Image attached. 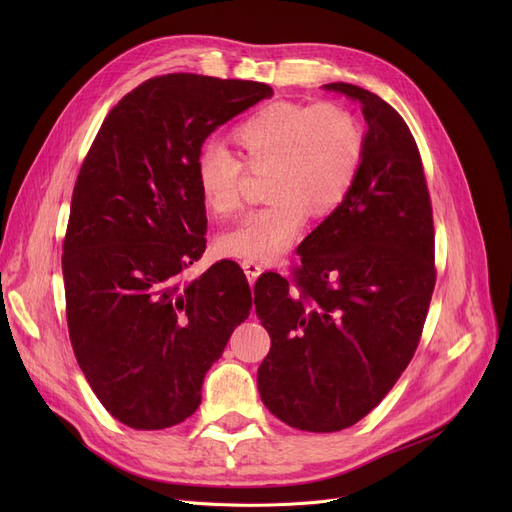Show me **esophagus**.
Here are the masks:
<instances>
[{"label": "esophagus", "mask_w": 512, "mask_h": 512, "mask_svg": "<svg viewBox=\"0 0 512 512\" xmlns=\"http://www.w3.org/2000/svg\"><path fill=\"white\" fill-rule=\"evenodd\" d=\"M242 270H245V274H247V278H249V284L253 286L255 280L259 278V274L263 272V267H261V263H257V261L245 259V261H242Z\"/></svg>", "instance_id": "34e87169"}]
</instances>
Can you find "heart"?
<instances>
[{
    "mask_svg": "<svg viewBox=\"0 0 512 512\" xmlns=\"http://www.w3.org/2000/svg\"><path fill=\"white\" fill-rule=\"evenodd\" d=\"M240 159L222 147L199 153L195 180L207 211L226 218L242 207L247 172L265 174L267 205L220 238L228 257L272 261L288 251L305 218L326 220L351 197L365 161L361 120L336 103L276 101L232 130Z\"/></svg>",
    "mask_w": 512,
    "mask_h": 512,
    "instance_id": "obj_1",
    "label": "heart"
}]
</instances>
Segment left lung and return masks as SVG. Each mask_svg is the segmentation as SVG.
Masks as SVG:
<instances>
[{
    "mask_svg": "<svg viewBox=\"0 0 512 512\" xmlns=\"http://www.w3.org/2000/svg\"><path fill=\"white\" fill-rule=\"evenodd\" d=\"M361 103L365 161L348 201L297 249L292 280L263 274L255 311L272 338L257 371L263 405L303 432L361 421L411 363L436 286L434 215L413 134L390 103Z\"/></svg>",
    "mask_w": 512,
    "mask_h": 512,
    "instance_id": "8db88e82",
    "label": "left lung"
}]
</instances>
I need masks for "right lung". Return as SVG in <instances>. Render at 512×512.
Returning <instances> with one entry per match:
<instances>
[{
	"instance_id": "add662e5",
	"label": "right lung",
	"mask_w": 512,
	"mask_h": 512,
	"mask_svg": "<svg viewBox=\"0 0 512 512\" xmlns=\"http://www.w3.org/2000/svg\"><path fill=\"white\" fill-rule=\"evenodd\" d=\"M255 80L164 74L105 116L80 166L62 245L74 357L112 417L164 429L191 417L230 334L251 313L247 276L205 251L195 166L209 134L272 97Z\"/></svg>"
}]
</instances>
